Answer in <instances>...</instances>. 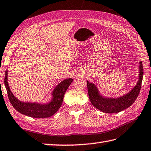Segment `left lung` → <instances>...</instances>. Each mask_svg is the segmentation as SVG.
Returning <instances> with one entry per match:
<instances>
[{
  "label": "left lung",
  "mask_w": 151,
  "mask_h": 151,
  "mask_svg": "<svg viewBox=\"0 0 151 151\" xmlns=\"http://www.w3.org/2000/svg\"><path fill=\"white\" fill-rule=\"evenodd\" d=\"M139 79L137 84L128 93L120 96H104L99 91L95 84L87 81L88 94L91 104L104 113H118L129 107L136 100L141 90L143 77V68L141 62H139Z\"/></svg>",
  "instance_id": "1"
}]
</instances>
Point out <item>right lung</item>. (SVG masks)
Instances as JSON below:
<instances>
[{"label": "right lung", "instance_id": "right-lung-1", "mask_svg": "<svg viewBox=\"0 0 151 151\" xmlns=\"http://www.w3.org/2000/svg\"><path fill=\"white\" fill-rule=\"evenodd\" d=\"M73 79L66 78L60 82L51 92V99L49 102H24L14 96L8 84V69L5 72L4 85L8 99L13 107L24 115L35 118H49L53 116L60 108L64 94L72 83Z\"/></svg>", "mask_w": 151, "mask_h": 151}]
</instances>
